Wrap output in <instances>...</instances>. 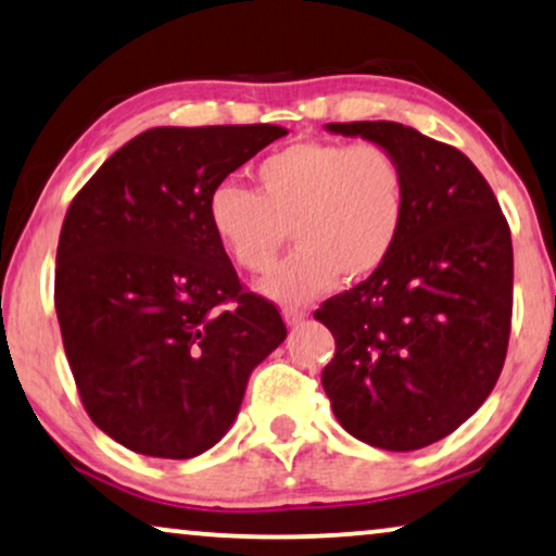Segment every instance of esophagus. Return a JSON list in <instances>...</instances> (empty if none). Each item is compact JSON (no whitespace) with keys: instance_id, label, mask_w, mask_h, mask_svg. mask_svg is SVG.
Returning <instances> with one entry per match:
<instances>
[{"instance_id":"obj_1","label":"esophagus","mask_w":556,"mask_h":556,"mask_svg":"<svg viewBox=\"0 0 556 556\" xmlns=\"http://www.w3.org/2000/svg\"><path fill=\"white\" fill-rule=\"evenodd\" d=\"M282 315H285V323L290 325V328H294V325H300V323H305V317H307V313L302 307H285Z\"/></svg>"}]
</instances>
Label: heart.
<instances>
[{
    "instance_id": "b5f03b06",
    "label": "heart",
    "mask_w": 556,
    "mask_h": 556,
    "mask_svg": "<svg viewBox=\"0 0 556 556\" xmlns=\"http://www.w3.org/2000/svg\"><path fill=\"white\" fill-rule=\"evenodd\" d=\"M256 190L220 182L208 195V224L243 271L271 269L287 243L298 251L262 279L279 302H305L371 277L394 254L406 224V173L374 142H294L254 169Z\"/></svg>"
}]
</instances>
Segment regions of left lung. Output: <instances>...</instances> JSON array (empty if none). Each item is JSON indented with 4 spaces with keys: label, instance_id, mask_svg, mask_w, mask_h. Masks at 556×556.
Returning <instances> with one entry per match:
<instances>
[{
    "label": "left lung",
    "instance_id": "obj_1",
    "mask_svg": "<svg viewBox=\"0 0 556 556\" xmlns=\"http://www.w3.org/2000/svg\"><path fill=\"white\" fill-rule=\"evenodd\" d=\"M325 129L394 152L409 208L389 262L315 313L336 338L323 389L348 434L409 453L455 432L498 381L514 307L510 231L455 147L396 122Z\"/></svg>",
    "mask_w": 556,
    "mask_h": 556
}]
</instances>
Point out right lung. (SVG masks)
<instances>
[{
    "mask_svg": "<svg viewBox=\"0 0 556 556\" xmlns=\"http://www.w3.org/2000/svg\"><path fill=\"white\" fill-rule=\"evenodd\" d=\"M285 135L274 124L147 129L73 198L55 313L80 402L118 445L167 460L211 450L251 371L287 338L208 224L211 190Z\"/></svg>",
    "mask_w": 556,
    "mask_h": 556,
    "instance_id": "add662e5",
    "label": "right lung"
}]
</instances>
